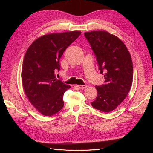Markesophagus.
<instances>
[{
  "mask_svg": "<svg viewBox=\"0 0 153 153\" xmlns=\"http://www.w3.org/2000/svg\"><path fill=\"white\" fill-rule=\"evenodd\" d=\"M76 87L80 89H85V88L88 87V85H76Z\"/></svg>",
  "mask_w": 153,
  "mask_h": 153,
  "instance_id": "obj_1",
  "label": "esophagus"
}]
</instances>
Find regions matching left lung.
Listing matches in <instances>:
<instances>
[{
  "label": "left lung",
  "instance_id": "8db88e82",
  "mask_svg": "<svg viewBox=\"0 0 153 153\" xmlns=\"http://www.w3.org/2000/svg\"><path fill=\"white\" fill-rule=\"evenodd\" d=\"M98 64L105 84L96 86L98 96L91 103L97 110L109 112L117 108L131 89L133 68L130 53L121 40L106 31L85 32Z\"/></svg>",
  "mask_w": 153,
  "mask_h": 153
}]
</instances>
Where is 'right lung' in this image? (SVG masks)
Segmentation results:
<instances>
[{"instance_id": "right-lung-1", "label": "right lung", "mask_w": 153, "mask_h": 153, "mask_svg": "<svg viewBox=\"0 0 153 153\" xmlns=\"http://www.w3.org/2000/svg\"><path fill=\"white\" fill-rule=\"evenodd\" d=\"M81 34L80 31L45 35L32 43L25 53L22 70L25 93L39 113L52 115L64 106L63 95L70 86L57 80L59 60Z\"/></svg>"}]
</instances>
